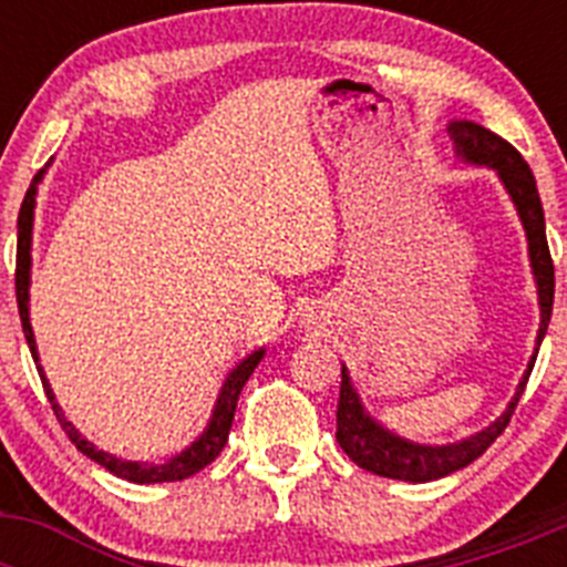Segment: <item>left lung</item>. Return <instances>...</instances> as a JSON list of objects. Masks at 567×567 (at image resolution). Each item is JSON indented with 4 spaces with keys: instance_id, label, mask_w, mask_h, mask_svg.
Returning a JSON list of instances; mask_svg holds the SVG:
<instances>
[{
    "instance_id": "1",
    "label": "left lung",
    "mask_w": 567,
    "mask_h": 567,
    "mask_svg": "<svg viewBox=\"0 0 567 567\" xmlns=\"http://www.w3.org/2000/svg\"><path fill=\"white\" fill-rule=\"evenodd\" d=\"M449 138L454 144L460 162L474 164V167H488L497 173L503 182L505 193H508L511 204L517 209L519 221H523L525 238H528V260L530 272H534V284H537L539 298V329H537V346L528 360V369L523 372V380L517 383V392L508 400L505 412L499 414L491 425H485L483 432L471 434V437L457 440V443L445 445H425L405 440L394 434L392 429H385L380 420L365 412L363 400H360L358 389H354L352 378L346 363L340 365V400H338V443L360 468L372 471L378 477L403 480V483H432V480L449 477L454 471L465 468L468 463L480 457L499 434L505 432L511 414L517 409L519 398L525 392L528 374L537 360L539 343H543L545 332L550 323V309H554V264H550L548 240H545V213L543 202H539L537 182L534 173L525 164L523 155L511 147L505 138L497 133L485 130L477 122H465V118H454L449 122Z\"/></svg>"
}]
</instances>
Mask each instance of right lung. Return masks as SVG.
<instances>
[{"label":"right lung","mask_w":567,"mask_h":567,"mask_svg":"<svg viewBox=\"0 0 567 567\" xmlns=\"http://www.w3.org/2000/svg\"><path fill=\"white\" fill-rule=\"evenodd\" d=\"M48 167H50V164H44V169H39V173L33 175V182H30L28 193H24L22 209H19V221H17V229H19V240H17V303H19V318H22L24 340H28L33 360H37L39 378H42L44 392H48L50 405H53V414H56L59 423H62L64 434H68L73 443H76L79 452L87 454L93 463H99L102 468H107L110 474H115V477L127 480V483L150 485V483H175V480L193 477V474H198L202 468H207V465L213 463L218 454H221L224 445H227L240 389H244V383L249 380V374L255 372V365L264 360L267 349H258V352L247 354V358L240 360L233 372L227 374V380L221 383V392H218V398H215L213 414H209L207 425H204V432L198 434V437H195L193 443L187 445V449H182L178 454H173L167 463L155 465V463H135V460H122V457H115V454H110V452H102V449H96V445L90 443L87 437H82V432H79L76 425L70 423L68 417H64L62 405L56 403V394H53V389H50L48 374H44L42 363H39L37 338H33V327H30V264H33V258H30V249H33V213H37L39 184H42Z\"/></svg>","instance_id":"obj_1"}]
</instances>
